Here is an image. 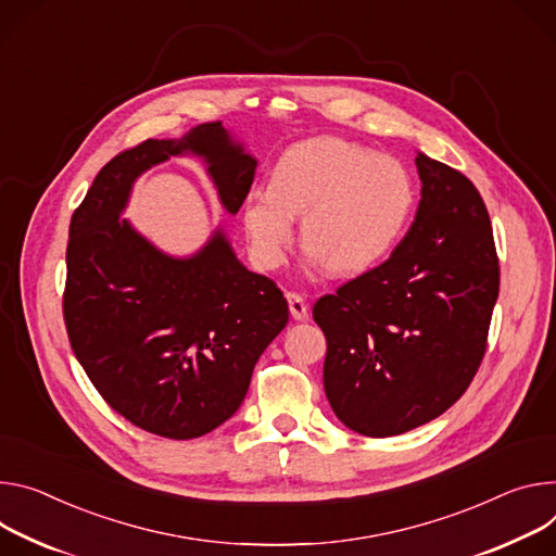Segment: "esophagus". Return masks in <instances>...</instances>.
Wrapping results in <instances>:
<instances>
[{
	"mask_svg": "<svg viewBox=\"0 0 556 556\" xmlns=\"http://www.w3.org/2000/svg\"><path fill=\"white\" fill-rule=\"evenodd\" d=\"M286 299H288V306H290V315H292L296 321H306V319H308V304H306L304 294L288 292Z\"/></svg>",
	"mask_w": 556,
	"mask_h": 556,
	"instance_id": "esophagus-1",
	"label": "esophagus"
}]
</instances>
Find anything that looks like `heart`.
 <instances>
[{
	"label": "heart",
	"mask_w": 556,
	"mask_h": 556,
	"mask_svg": "<svg viewBox=\"0 0 556 556\" xmlns=\"http://www.w3.org/2000/svg\"><path fill=\"white\" fill-rule=\"evenodd\" d=\"M417 188L394 157L339 137L301 141L279 160L273 184L243 201V228L264 266H277L294 237V215L308 255L332 273H362L386 257L406 230Z\"/></svg>",
	"instance_id": "heart-1"
}]
</instances>
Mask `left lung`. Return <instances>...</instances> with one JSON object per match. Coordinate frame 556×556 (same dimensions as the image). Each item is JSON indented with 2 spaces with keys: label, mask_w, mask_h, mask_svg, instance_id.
Listing matches in <instances>:
<instances>
[{
  "label": "left lung",
  "mask_w": 556,
  "mask_h": 556,
  "mask_svg": "<svg viewBox=\"0 0 556 556\" xmlns=\"http://www.w3.org/2000/svg\"><path fill=\"white\" fill-rule=\"evenodd\" d=\"M410 230L372 270L317 299L324 390L339 421L394 437L443 415L475 379L498 296V257L475 184L417 155Z\"/></svg>",
  "instance_id": "left-lung-1"
}]
</instances>
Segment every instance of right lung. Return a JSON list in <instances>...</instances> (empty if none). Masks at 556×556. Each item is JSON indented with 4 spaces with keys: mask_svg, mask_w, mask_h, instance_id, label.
<instances>
[{
    "mask_svg": "<svg viewBox=\"0 0 556 556\" xmlns=\"http://www.w3.org/2000/svg\"><path fill=\"white\" fill-rule=\"evenodd\" d=\"M181 153L204 157L226 211L241 208L257 162L222 122L126 148L73 213L64 288L68 341L97 392L132 426L177 441L237 413L262 352L288 324L283 292L243 268L222 230L194 257L175 260L119 217L132 181Z\"/></svg>",
    "mask_w": 556,
    "mask_h": 556,
    "instance_id": "right-lung-1",
    "label": "right lung"
}]
</instances>
